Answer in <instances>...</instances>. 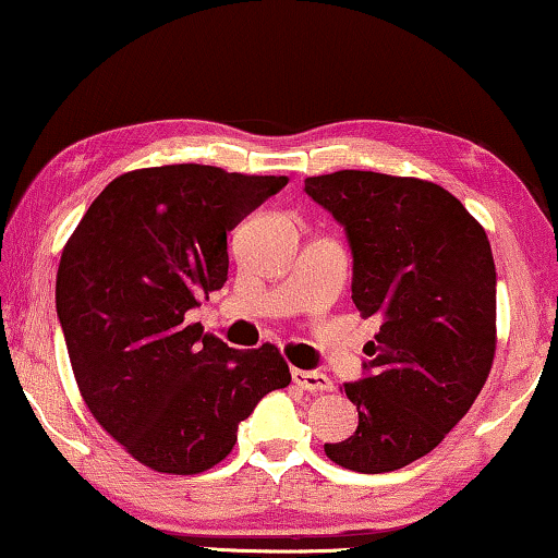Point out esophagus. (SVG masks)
<instances>
[{
	"instance_id": "esophagus-1",
	"label": "esophagus",
	"mask_w": 558,
	"mask_h": 558,
	"mask_svg": "<svg viewBox=\"0 0 558 558\" xmlns=\"http://www.w3.org/2000/svg\"><path fill=\"white\" fill-rule=\"evenodd\" d=\"M293 380L307 393H328L332 390V380L326 376V373L318 371H293Z\"/></svg>"
}]
</instances>
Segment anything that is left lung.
Masks as SVG:
<instances>
[{"mask_svg":"<svg viewBox=\"0 0 558 558\" xmlns=\"http://www.w3.org/2000/svg\"><path fill=\"white\" fill-rule=\"evenodd\" d=\"M305 193L345 230L353 303L378 315L363 378L343 384L359 428L326 444L361 473L403 469L440 444L484 388L496 351V268L486 230L448 190L340 170Z\"/></svg>","mask_w":558,"mask_h":558,"instance_id":"1","label":"left lung"}]
</instances>
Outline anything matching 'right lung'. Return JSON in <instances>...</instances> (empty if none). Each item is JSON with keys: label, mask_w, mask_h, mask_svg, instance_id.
Returning a JSON list of instances; mask_svg holds the SVG:
<instances>
[{"label": "right lung", "mask_w": 558, "mask_h": 558, "mask_svg": "<svg viewBox=\"0 0 558 558\" xmlns=\"http://www.w3.org/2000/svg\"><path fill=\"white\" fill-rule=\"evenodd\" d=\"M288 178L165 165L124 172L89 205L57 270V318L80 393L140 463L193 476L290 384L276 345L235 351L187 311L228 280V232Z\"/></svg>", "instance_id": "obj_1"}]
</instances>
